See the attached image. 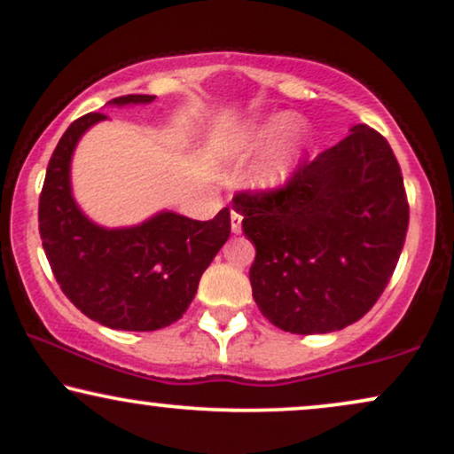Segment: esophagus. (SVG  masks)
Wrapping results in <instances>:
<instances>
[{
    "label": "esophagus",
    "mask_w": 454,
    "mask_h": 454,
    "mask_svg": "<svg viewBox=\"0 0 454 454\" xmlns=\"http://www.w3.org/2000/svg\"><path fill=\"white\" fill-rule=\"evenodd\" d=\"M231 229H233V233L242 231V215L236 210H231Z\"/></svg>",
    "instance_id": "obj_1"
}]
</instances>
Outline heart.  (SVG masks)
<instances>
[{
    "label": "heart",
    "instance_id": "heart-1",
    "mask_svg": "<svg viewBox=\"0 0 454 454\" xmlns=\"http://www.w3.org/2000/svg\"><path fill=\"white\" fill-rule=\"evenodd\" d=\"M296 126H299V121H296L294 117H290V115L278 117V120L271 121L270 126L261 128V130H256L253 134H248V137H244L242 143H239V145H256V143L267 141V138L284 137V134L294 132ZM288 168H290L288 153L284 149H279L278 153H273L271 158L261 161V164L254 168L253 183L259 184V187H271V184H278L284 176H286Z\"/></svg>",
    "mask_w": 454,
    "mask_h": 454
}]
</instances>
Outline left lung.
<instances>
[{
  "label": "left lung",
  "mask_w": 454,
  "mask_h": 454,
  "mask_svg": "<svg viewBox=\"0 0 454 454\" xmlns=\"http://www.w3.org/2000/svg\"><path fill=\"white\" fill-rule=\"evenodd\" d=\"M256 246L253 296L273 326L333 333L372 309L394 276L408 231V198L389 143L354 126L286 183L233 195Z\"/></svg>",
  "instance_id": "8db88e82"
}]
</instances>
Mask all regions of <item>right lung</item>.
<instances>
[{"mask_svg": "<svg viewBox=\"0 0 454 454\" xmlns=\"http://www.w3.org/2000/svg\"><path fill=\"white\" fill-rule=\"evenodd\" d=\"M151 94H126L115 105L151 103ZM107 115L86 114L67 128L39 193V236L67 299L90 320L115 330L166 328L192 305L201 273L231 233L229 208L212 221L161 212L130 229H103L71 198L69 161L75 143Z\"/></svg>", "mask_w": 454, "mask_h": 454, "instance_id": "obj_1", "label": "right lung"}]
</instances>
